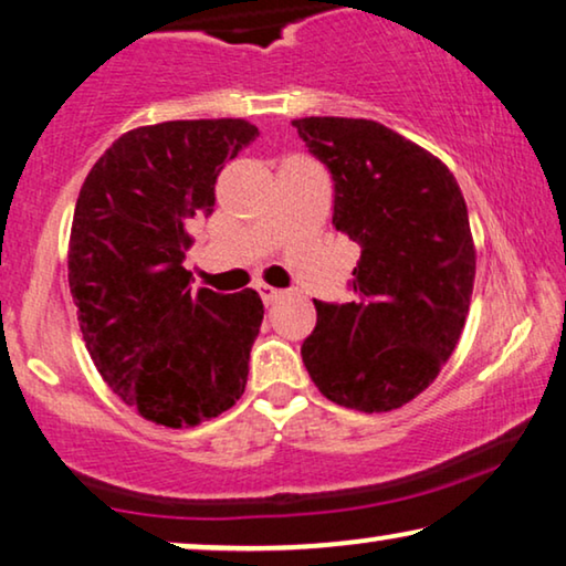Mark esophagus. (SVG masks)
I'll use <instances>...</instances> for the list:
<instances>
[{"label": "esophagus", "instance_id": "34e87169", "mask_svg": "<svg viewBox=\"0 0 566 566\" xmlns=\"http://www.w3.org/2000/svg\"><path fill=\"white\" fill-rule=\"evenodd\" d=\"M258 291H260V296H262V301H265L268 306L275 304V301L283 296V291L281 289H273V285H258Z\"/></svg>", "mask_w": 566, "mask_h": 566}]
</instances>
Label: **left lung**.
<instances>
[{"mask_svg":"<svg viewBox=\"0 0 566 566\" xmlns=\"http://www.w3.org/2000/svg\"><path fill=\"white\" fill-rule=\"evenodd\" d=\"M293 128L332 175V223L360 244L355 298H314L301 358L329 401L389 412L428 389L459 345L476 273L467 200L443 161L381 123Z\"/></svg>","mask_w":566,"mask_h":566,"instance_id":"8db88e82","label":"left lung"}]
</instances>
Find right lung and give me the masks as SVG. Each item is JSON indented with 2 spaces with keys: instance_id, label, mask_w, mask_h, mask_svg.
Instances as JSON below:
<instances>
[{
  "instance_id": "obj_1",
  "label": "right lung",
  "mask_w": 566,
  "mask_h": 566,
  "mask_svg": "<svg viewBox=\"0 0 566 566\" xmlns=\"http://www.w3.org/2000/svg\"><path fill=\"white\" fill-rule=\"evenodd\" d=\"M260 130L167 120L123 134L90 169L69 239V289L105 384L146 420L192 428L244 394L265 306L258 291L192 293L188 227Z\"/></svg>"
}]
</instances>
